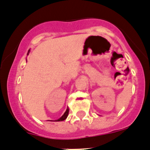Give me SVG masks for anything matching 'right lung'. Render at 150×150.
<instances>
[{"label":"right lung","mask_w":150,"mask_h":150,"mask_svg":"<svg viewBox=\"0 0 150 150\" xmlns=\"http://www.w3.org/2000/svg\"><path fill=\"white\" fill-rule=\"evenodd\" d=\"M69 109H67V110H66V111L65 112V114H63V115L61 117L59 118V120H56V121H62V120H65V119H66V117H68V114H69Z\"/></svg>","instance_id":"1"}]
</instances>
